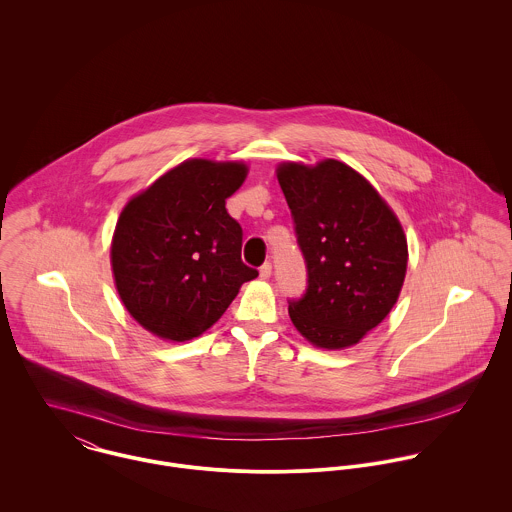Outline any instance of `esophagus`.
Returning <instances> with one entry per match:
<instances>
[{"label": "esophagus", "instance_id": "obj_1", "mask_svg": "<svg viewBox=\"0 0 512 512\" xmlns=\"http://www.w3.org/2000/svg\"><path fill=\"white\" fill-rule=\"evenodd\" d=\"M272 276V264L270 262H264L262 266H260V278L262 280H268Z\"/></svg>", "mask_w": 512, "mask_h": 512}]
</instances>
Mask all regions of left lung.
<instances>
[{"label": "left lung", "mask_w": 512, "mask_h": 512, "mask_svg": "<svg viewBox=\"0 0 512 512\" xmlns=\"http://www.w3.org/2000/svg\"><path fill=\"white\" fill-rule=\"evenodd\" d=\"M278 181L307 270L305 292L288 299L293 325L317 347H351L388 315L402 290V226L365 177L341 161L284 163Z\"/></svg>", "instance_id": "1"}]
</instances>
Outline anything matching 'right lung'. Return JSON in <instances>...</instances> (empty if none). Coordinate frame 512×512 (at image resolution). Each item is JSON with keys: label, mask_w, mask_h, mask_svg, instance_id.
Instances as JSON below:
<instances>
[{"label": "right lung", "mask_w": 512, "mask_h": 512, "mask_svg": "<svg viewBox=\"0 0 512 512\" xmlns=\"http://www.w3.org/2000/svg\"><path fill=\"white\" fill-rule=\"evenodd\" d=\"M244 177L246 165L236 161L189 159L122 211L112 240L114 280L126 309L153 335L199 337L258 276L240 258L242 226L224 207Z\"/></svg>", "instance_id": "add662e5"}]
</instances>
